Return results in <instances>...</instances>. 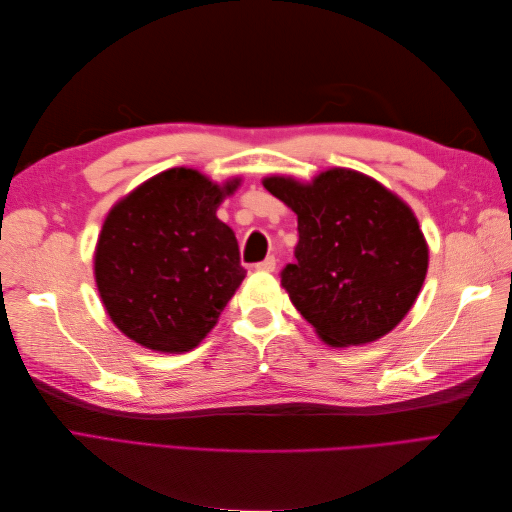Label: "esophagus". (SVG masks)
<instances>
[{"label":"esophagus","instance_id":"34e87169","mask_svg":"<svg viewBox=\"0 0 512 512\" xmlns=\"http://www.w3.org/2000/svg\"><path fill=\"white\" fill-rule=\"evenodd\" d=\"M256 269L258 271H267V273L275 271V256H267L265 260H260L258 265H256Z\"/></svg>","mask_w":512,"mask_h":512}]
</instances>
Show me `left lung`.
Instances as JSON below:
<instances>
[{"label": "left lung", "mask_w": 512, "mask_h": 512, "mask_svg": "<svg viewBox=\"0 0 512 512\" xmlns=\"http://www.w3.org/2000/svg\"><path fill=\"white\" fill-rule=\"evenodd\" d=\"M262 185L297 213L299 243L282 286L322 342L359 346L393 331L429 262L404 200L350 168L324 170L312 183L267 177Z\"/></svg>", "instance_id": "left-lung-1"}]
</instances>
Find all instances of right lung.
Wrapping results in <instances>:
<instances>
[{"label":"right lung","mask_w":512,"mask_h":512,"mask_svg":"<svg viewBox=\"0 0 512 512\" xmlns=\"http://www.w3.org/2000/svg\"><path fill=\"white\" fill-rule=\"evenodd\" d=\"M239 183L170 168L106 215L94 271L106 314L123 335L177 354L215 327L245 277L235 232L215 215Z\"/></svg>","instance_id":"add662e5"}]
</instances>
